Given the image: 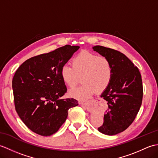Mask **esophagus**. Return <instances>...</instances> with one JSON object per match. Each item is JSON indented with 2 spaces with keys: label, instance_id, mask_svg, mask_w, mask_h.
I'll use <instances>...</instances> for the list:
<instances>
[{
  "label": "esophagus",
  "instance_id": "obj_1",
  "mask_svg": "<svg viewBox=\"0 0 158 158\" xmlns=\"http://www.w3.org/2000/svg\"><path fill=\"white\" fill-rule=\"evenodd\" d=\"M79 103H80V104H82V105H85L87 109H89V102H83V101H81V102H79Z\"/></svg>",
  "mask_w": 158,
  "mask_h": 158
}]
</instances>
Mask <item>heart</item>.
<instances>
[{
    "mask_svg": "<svg viewBox=\"0 0 158 158\" xmlns=\"http://www.w3.org/2000/svg\"><path fill=\"white\" fill-rule=\"evenodd\" d=\"M113 66L105 56L83 51L74 57L72 66L65 64L60 70L63 81L70 88L75 87L81 76L83 84L70 91V94L79 100L89 98L94 93L107 88L113 78Z\"/></svg>",
    "mask_w": 158,
    "mask_h": 158,
    "instance_id": "heart-1",
    "label": "heart"
}]
</instances>
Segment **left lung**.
Masks as SVG:
<instances>
[{
    "mask_svg": "<svg viewBox=\"0 0 158 158\" xmlns=\"http://www.w3.org/2000/svg\"><path fill=\"white\" fill-rule=\"evenodd\" d=\"M94 51L107 57L113 66V78L101 97L107 101L100 132L115 135L126 130L138 114L143 100V81L139 69L123 53L113 49L97 45Z\"/></svg>",
    "mask_w": 158,
    "mask_h": 158,
    "instance_id": "1",
    "label": "left lung"
}]
</instances>
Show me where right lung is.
Masks as SVG:
<instances>
[{
	"instance_id": "1",
	"label": "right lung",
	"mask_w": 158,
	"mask_h": 158,
	"mask_svg": "<svg viewBox=\"0 0 158 158\" xmlns=\"http://www.w3.org/2000/svg\"><path fill=\"white\" fill-rule=\"evenodd\" d=\"M79 48L64 45L32 57L17 69L12 81L15 108L35 133L44 136L55 134L65 122L69 109L78 105L75 99L62 98L67 88L60 70Z\"/></svg>"
}]
</instances>
